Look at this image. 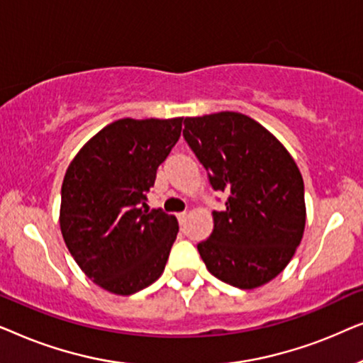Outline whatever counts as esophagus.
I'll use <instances>...</instances> for the list:
<instances>
[{"label":"esophagus","mask_w":363,"mask_h":363,"mask_svg":"<svg viewBox=\"0 0 363 363\" xmlns=\"http://www.w3.org/2000/svg\"><path fill=\"white\" fill-rule=\"evenodd\" d=\"M177 218H178V223H180V225H183V223L186 221V211H183V213H178Z\"/></svg>","instance_id":"esophagus-1"}]
</instances>
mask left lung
<instances>
[{"label":"left lung","instance_id":"8db88e82","mask_svg":"<svg viewBox=\"0 0 363 363\" xmlns=\"http://www.w3.org/2000/svg\"><path fill=\"white\" fill-rule=\"evenodd\" d=\"M183 137L213 190L228 193L213 211L211 236L198 245L208 271L226 284L255 289L279 274L306 228L304 182L272 133L238 112L186 117Z\"/></svg>","mask_w":363,"mask_h":363}]
</instances>
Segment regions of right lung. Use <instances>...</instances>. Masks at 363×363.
<instances>
[{"label":"right lung","mask_w":363,"mask_h":363,"mask_svg":"<svg viewBox=\"0 0 363 363\" xmlns=\"http://www.w3.org/2000/svg\"><path fill=\"white\" fill-rule=\"evenodd\" d=\"M182 122L121 118L69 163L59 213L64 242L84 274L112 294H135L165 269L178 221L162 210L148 211L145 201Z\"/></svg>","instance_id":"right-lung-1"}]
</instances>
